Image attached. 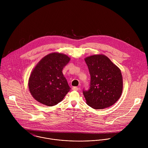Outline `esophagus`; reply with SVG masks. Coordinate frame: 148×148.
<instances>
[{"instance_id":"1","label":"esophagus","mask_w":148,"mask_h":148,"mask_svg":"<svg viewBox=\"0 0 148 148\" xmlns=\"http://www.w3.org/2000/svg\"><path fill=\"white\" fill-rule=\"evenodd\" d=\"M79 89V88L77 86H73L72 87V90H77Z\"/></svg>"}]
</instances>
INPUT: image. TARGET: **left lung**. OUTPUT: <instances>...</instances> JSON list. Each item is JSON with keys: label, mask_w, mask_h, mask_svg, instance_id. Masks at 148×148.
Returning <instances> with one entry per match:
<instances>
[{"label": "left lung", "mask_w": 148, "mask_h": 148, "mask_svg": "<svg viewBox=\"0 0 148 148\" xmlns=\"http://www.w3.org/2000/svg\"><path fill=\"white\" fill-rule=\"evenodd\" d=\"M85 61L90 75L89 88L83 91L87 105L95 109L113 105L123 91L121 71L103 55L88 57Z\"/></svg>", "instance_id": "obj_1"}]
</instances>
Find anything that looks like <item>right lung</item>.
I'll list each match as a JSON object with an SVG mask.
<instances>
[{
	"label": "right lung",
	"mask_w": 148,
	"mask_h": 148,
	"mask_svg": "<svg viewBox=\"0 0 148 148\" xmlns=\"http://www.w3.org/2000/svg\"><path fill=\"white\" fill-rule=\"evenodd\" d=\"M70 58L59 53H50L39 62L32 72L29 91L38 102L54 106L62 101L71 89L62 71Z\"/></svg>",
	"instance_id": "add662e5"
}]
</instances>
